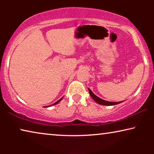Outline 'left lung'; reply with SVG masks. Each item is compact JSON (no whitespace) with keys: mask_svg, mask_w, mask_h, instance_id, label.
Returning a JSON list of instances; mask_svg holds the SVG:
<instances>
[{"mask_svg":"<svg viewBox=\"0 0 154 154\" xmlns=\"http://www.w3.org/2000/svg\"><path fill=\"white\" fill-rule=\"evenodd\" d=\"M88 90H89L90 94V96L92 97V98L93 99V100L95 101L97 103H98V104H100L101 105H106V106H113V105H116L118 104H120V103L123 102V101H121V102H109V101H105L104 100H102V99L98 97L97 96H96L95 94H94L93 92H92V90H90V88H88Z\"/></svg>","mask_w":154,"mask_h":154,"instance_id":"obj_1","label":"left lung"}]
</instances>
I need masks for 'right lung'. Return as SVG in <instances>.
I'll list each match as a JSON object with an SVG mask.
<instances>
[{
    "mask_svg": "<svg viewBox=\"0 0 154 154\" xmlns=\"http://www.w3.org/2000/svg\"><path fill=\"white\" fill-rule=\"evenodd\" d=\"M62 99H63V97H62V98H61V99H60V100H59L57 101V102H56L55 103H54V104H52V105H50V106H52V105H55V104H58V103H59V102H60V101L62 100ZM49 106H45V107H49Z\"/></svg>",
    "mask_w": 154,
    "mask_h": 154,
    "instance_id": "add662e5",
    "label": "right lung"
}]
</instances>
